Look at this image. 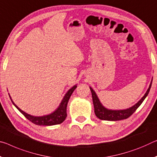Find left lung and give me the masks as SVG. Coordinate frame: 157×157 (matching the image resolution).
Instances as JSON below:
<instances>
[{
    "instance_id": "8db88e82",
    "label": "left lung",
    "mask_w": 157,
    "mask_h": 157,
    "mask_svg": "<svg viewBox=\"0 0 157 157\" xmlns=\"http://www.w3.org/2000/svg\"><path fill=\"white\" fill-rule=\"evenodd\" d=\"M151 82H152V79H151L150 86H149L148 89L147 90L145 95L142 97L140 100L132 107L125 109V110H110V109L105 108L102 105L100 100H99V98L96 95V92L94 91L93 89L89 86L91 92L92 99H93V103L94 106V113H95L96 116L98 119H101V120L108 121H119L121 120V119H127L138 109V107L141 105V103L145 100L147 96L148 95L151 86Z\"/></svg>"
}]
</instances>
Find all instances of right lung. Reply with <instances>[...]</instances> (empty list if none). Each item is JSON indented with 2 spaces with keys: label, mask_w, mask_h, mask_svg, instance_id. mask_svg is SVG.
<instances>
[{
  "label": "right lung",
  "mask_w": 157,
  "mask_h": 157,
  "mask_svg": "<svg viewBox=\"0 0 157 157\" xmlns=\"http://www.w3.org/2000/svg\"><path fill=\"white\" fill-rule=\"evenodd\" d=\"M77 88V85H74L73 87L71 88L69 90L67 91V93L65 94L63 98L62 99L60 105H59L58 108H56V110H54L53 113L51 114H47V115L40 116V117H36L31 115L28 113H25L23 110H21L18 106L15 105V103L12 101L10 96L9 95L11 101L13 103V105L18 109V110L20 113L24 114L25 117L27 118L29 121H31L32 123H33L36 125L39 126H52V125H56V124H61L63 121L65 120L66 117H67V113H66V108L67 105H68V101L71 97V94H73L75 89Z\"/></svg>",
  "instance_id": "1"
}]
</instances>
